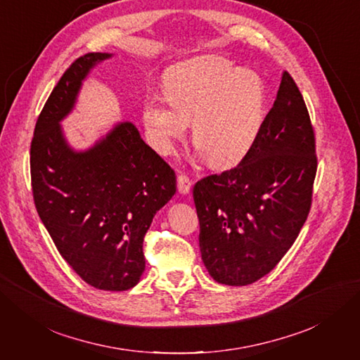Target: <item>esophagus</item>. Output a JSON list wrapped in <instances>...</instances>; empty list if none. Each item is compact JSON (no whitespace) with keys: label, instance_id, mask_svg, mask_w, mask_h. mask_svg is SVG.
<instances>
[{"label":"esophagus","instance_id":"obj_1","mask_svg":"<svg viewBox=\"0 0 360 360\" xmlns=\"http://www.w3.org/2000/svg\"><path fill=\"white\" fill-rule=\"evenodd\" d=\"M192 188V181L189 180L188 176H184V174H180L177 177V189L181 195H188L189 191Z\"/></svg>","mask_w":360,"mask_h":360}]
</instances>
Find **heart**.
I'll use <instances>...</instances> for the list:
<instances>
[{"mask_svg": "<svg viewBox=\"0 0 360 360\" xmlns=\"http://www.w3.org/2000/svg\"><path fill=\"white\" fill-rule=\"evenodd\" d=\"M266 103L259 75L222 57H201L174 66L165 76V94L147 96L143 115L159 153H169L193 120L198 153L209 155L216 167H228L255 146Z\"/></svg>", "mask_w": 360, "mask_h": 360, "instance_id": "obj_1", "label": "heart"}]
</instances>
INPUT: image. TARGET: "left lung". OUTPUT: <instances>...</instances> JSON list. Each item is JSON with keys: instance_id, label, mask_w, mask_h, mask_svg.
<instances>
[{"instance_id": "left-lung-1", "label": "left lung", "mask_w": 360, "mask_h": 360, "mask_svg": "<svg viewBox=\"0 0 360 360\" xmlns=\"http://www.w3.org/2000/svg\"><path fill=\"white\" fill-rule=\"evenodd\" d=\"M315 172L309 114L284 72L252 150L193 186L201 258L216 282L249 285L275 269L307 221Z\"/></svg>"}]
</instances>
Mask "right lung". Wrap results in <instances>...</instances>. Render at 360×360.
Listing matches in <instances>:
<instances>
[{
	"mask_svg": "<svg viewBox=\"0 0 360 360\" xmlns=\"http://www.w3.org/2000/svg\"><path fill=\"white\" fill-rule=\"evenodd\" d=\"M111 57L86 53L64 72L37 118L30 163L37 213L61 257L91 287L124 291L139 282L144 236L177 186L134 123L114 124L85 150L64 135L61 122L75 110L82 82Z\"/></svg>",
	"mask_w": 360,
	"mask_h": 360,
	"instance_id": "obj_1",
	"label": "right lung"
}]
</instances>
